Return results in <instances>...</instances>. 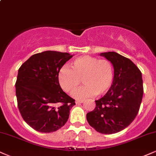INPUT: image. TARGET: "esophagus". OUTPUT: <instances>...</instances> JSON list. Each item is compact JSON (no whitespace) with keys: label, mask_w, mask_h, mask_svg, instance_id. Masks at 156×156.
<instances>
[{"label":"esophagus","mask_w":156,"mask_h":156,"mask_svg":"<svg viewBox=\"0 0 156 156\" xmlns=\"http://www.w3.org/2000/svg\"><path fill=\"white\" fill-rule=\"evenodd\" d=\"M83 100H76V103L77 105L80 104V103H83Z\"/></svg>","instance_id":"1"}]
</instances>
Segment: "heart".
<instances>
[{
  "label": "heart",
  "mask_w": 156,
  "mask_h": 156,
  "mask_svg": "<svg viewBox=\"0 0 156 156\" xmlns=\"http://www.w3.org/2000/svg\"><path fill=\"white\" fill-rule=\"evenodd\" d=\"M81 79L84 86L73 92L75 98L105 94L113 83V65L108 59L86 55L73 60L72 68L63 66L58 73L60 86L67 93L73 92L80 85Z\"/></svg>",
  "instance_id": "b5f03b06"
}]
</instances>
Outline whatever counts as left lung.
Returning <instances> with one entry per match:
<instances>
[{
  "mask_svg": "<svg viewBox=\"0 0 156 156\" xmlns=\"http://www.w3.org/2000/svg\"><path fill=\"white\" fill-rule=\"evenodd\" d=\"M114 67V80L96 107L86 114L88 123L101 134H111L126 128L134 121L143 96L142 73L128 58L113 51L101 53Z\"/></svg>",
  "mask_w": 156,
  "mask_h": 156,
  "instance_id": "8db88e82",
  "label": "left lung"
}]
</instances>
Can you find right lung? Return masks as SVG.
Listing matches in <instances>:
<instances>
[{"label":"right lung","instance_id":"right-lung-1","mask_svg":"<svg viewBox=\"0 0 156 156\" xmlns=\"http://www.w3.org/2000/svg\"><path fill=\"white\" fill-rule=\"evenodd\" d=\"M73 55L46 51L31 56L18 70L15 87L22 119L35 131L56 132L66 123L75 99L64 92L58 73Z\"/></svg>","mask_w":156,"mask_h":156}]
</instances>
